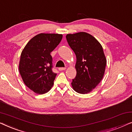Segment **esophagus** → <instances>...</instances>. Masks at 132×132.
<instances>
[{
  "label": "esophagus",
  "instance_id": "obj_1",
  "mask_svg": "<svg viewBox=\"0 0 132 132\" xmlns=\"http://www.w3.org/2000/svg\"><path fill=\"white\" fill-rule=\"evenodd\" d=\"M66 69L65 67H59L58 68V70L59 71H63V70H65Z\"/></svg>",
  "mask_w": 132,
  "mask_h": 132
}]
</instances>
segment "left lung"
<instances>
[{
    "instance_id": "8db88e82",
    "label": "left lung",
    "mask_w": 132,
    "mask_h": 132,
    "mask_svg": "<svg viewBox=\"0 0 132 132\" xmlns=\"http://www.w3.org/2000/svg\"><path fill=\"white\" fill-rule=\"evenodd\" d=\"M66 38L76 56L77 73L72 87L78 93H89L102 80L105 71L106 59L102 45L84 32L67 34Z\"/></svg>"
}]
</instances>
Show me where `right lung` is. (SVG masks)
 Here are the masks:
<instances>
[{
  "label": "right lung",
  "instance_id": "obj_1",
  "mask_svg": "<svg viewBox=\"0 0 132 132\" xmlns=\"http://www.w3.org/2000/svg\"><path fill=\"white\" fill-rule=\"evenodd\" d=\"M62 38V34H39L29 41L21 52L20 73L24 84L34 93L43 94L53 86L57 74L52 71L50 53Z\"/></svg>",
  "mask_w": 132,
  "mask_h": 132
}]
</instances>
